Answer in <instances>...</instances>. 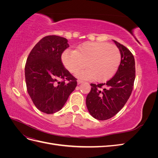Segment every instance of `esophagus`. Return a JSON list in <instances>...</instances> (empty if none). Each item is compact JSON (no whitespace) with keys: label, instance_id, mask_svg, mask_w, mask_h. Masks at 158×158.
<instances>
[{"label":"esophagus","instance_id":"34e87169","mask_svg":"<svg viewBox=\"0 0 158 158\" xmlns=\"http://www.w3.org/2000/svg\"><path fill=\"white\" fill-rule=\"evenodd\" d=\"M77 82H78V84H80L83 83V82H84V81H82V80H78L77 81Z\"/></svg>","mask_w":158,"mask_h":158}]
</instances>
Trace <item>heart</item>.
I'll use <instances>...</instances> for the list:
<instances>
[{"label":"heart","mask_w":158,"mask_h":158,"mask_svg":"<svg viewBox=\"0 0 158 158\" xmlns=\"http://www.w3.org/2000/svg\"><path fill=\"white\" fill-rule=\"evenodd\" d=\"M121 55L118 47L107 43L85 42L76 51H65L62 61L69 72L80 78L104 82L111 78L121 63Z\"/></svg>","instance_id":"obj_1"}]
</instances>
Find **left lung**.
<instances>
[{"label":"left lung","mask_w":158,"mask_h":158,"mask_svg":"<svg viewBox=\"0 0 158 158\" xmlns=\"http://www.w3.org/2000/svg\"><path fill=\"white\" fill-rule=\"evenodd\" d=\"M121 52V61L116 74L106 83L91 84L86 106L91 115L107 120L120 111L130 98L135 79V61L126 47L113 40Z\"/></svg>","instance_id":"obj_1"}]
</instances>
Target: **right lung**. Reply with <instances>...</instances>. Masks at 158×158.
I'll use <instances>...</instances> for the list:
<instances>
[{
	"instance_id": "1",
	"label": "right lung",
	"mask_w": 158,
	"mask_h": 158,
	"mask_svg": "<svg viewBox=\"0 0 158 158\" xmlns=\"http://www.w3.org/2000/svg\"><path fill=\"white\" fill-rule=\"evenodd\" d=\"M69 47L64 37L46 36L34 46L27 59L25 78L27 92L35 106L43 113L59 111L77 85L76 78L61 60L62 53Z\"/></svg>"
}]
</instances>
